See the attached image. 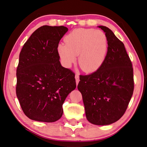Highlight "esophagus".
Instances as JSON below:
<instances>
[{
    "label": "esophagus",
    "instance_id": "34e87169",
    "mask_svg": "<svg viewBox=\"0 0 147 147\" xmlns=\"http://www.w3.org/2000/svg\"><path fill=\"white\" fill-rule=\"evenodd\" d=\"M75 79H76V85H78V84L80 81V79H79V75L78 74H75Z\"/></svg>",
    "mask_w": 147,
    "mask_h": 147
}]
</instances>
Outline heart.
<instances>
[{"mask_svg": "<svg viewBox=\"0 0 147 147\" xmlns=\"http://www.w3.org/2000/svg\"><path fill=\"white\" fill-rule=\"evenodd\" d=\"M65 43L57 48L62 64L70 67L78 55V64L86 73H94L102 65L108 51L106 35L100 30L77 28L67 35Z\"/></svg>", "mask_w": 147, "mask_h": 147, "instance_id": "heart-1", "label": "heart"}]
</instances>
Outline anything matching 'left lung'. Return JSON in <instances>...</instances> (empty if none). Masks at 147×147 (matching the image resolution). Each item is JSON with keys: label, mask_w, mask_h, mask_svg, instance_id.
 <instances>
[{"label": "left lung", "mask_w": 147, "mask_h": 147, "mask_svg": "<svg viewBox=\"0 0 147 147\" xmlns=\"http://www.w3.org/2000/svg\"><path fill=\"white\" fill-rule=\"evenodd\" d=\"M98 27L108 38V54L98 70L80 76L78 89L88 121L108 125L121 119L127 109L134 92L133 68L123 42L108 27Z\"/></svg>", "instance_id": "left-lung-1"}]
</instances>
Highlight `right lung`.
Returning <instances> with one entry per match:
<instances>
[{"label":"right lung","mask_w":147,"mask_h":147,"mask_svg":"<svg viewBox=\"0 0 147 147\" xmlns=\"http://www.w3.org/2000/svg\"><path fill=\"white\" fill-rule=\"evenodd\" d=\"M65 26H41L19 54L16 94L24 113L32 120L53 123L63 115L62 105L76 88L74 74L61 66L57 48Z\"/></svg>","instance_id":"add662e5"}]
</instances>
